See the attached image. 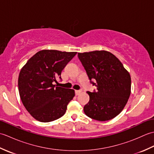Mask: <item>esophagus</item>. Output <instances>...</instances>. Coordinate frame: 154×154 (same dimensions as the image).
Instances as JSON below:
<instances>
[{
  "label": "esophagus",
  "instance_id": "obj_1",
  "mask_svg": "<svg viewBox=\"0 0 154 154\" xmlns=\"http://www.w3.org/2000/svg\"><path fill=\"white\" fill-rule=\"evenodd\" d=\"M82 92L81 91H79V90H76L75 91V95H79V94Z\"/></svg>",
  "mask_w": 154,
  "mask_h": 154
}]
</instances>
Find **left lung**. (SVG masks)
I'll return each mask as SVG.
<instances>
[{
	"mask_svg": "<svg viewBox=\"0 0 154 154\" xmlns=\"http://www.w3.org/2000/svg\"><path fill=\"white\" fill-rule=\"evenodd\" d=\"M89 79L97 91H87L89 101L84 106L87 116L99 121L114 119L124 109L131 93V77L112 53L96 50L78 53ZM95 79L97 84L91 81Z\"/></svg>",
	"mask_w": 154,
	"mask_h": 154,
	"instance_id": "left-lung-1",
	"label": "left lung"
}]
</instances>
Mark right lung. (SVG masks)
I'll list each match as a JSON object with an SVG mask.
<instances>
[{"instance_id":"obj_1","label":"right lung","mask_w":154,"mask_h":154,"mask_svg":"<svg viewBox=\"0 0 154 154\" xmlns=\"http://www.w3.org/2000/svg\"><path fill=\"white\" fill-rule=\"evenodd\" d=\"M77 52L43 50L37 52L21 69L18 76L20 99L30 115L48 122L63 116L75 91L53 84Z\"/></svg>"}]
</instances>
